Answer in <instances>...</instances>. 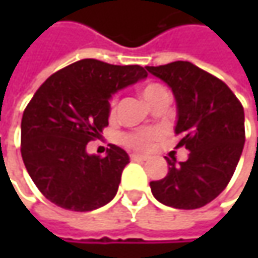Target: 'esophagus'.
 I'll use <instances>...</instances> for the list:
<instances>
[{
  "instance_id": "1",
  "label": "esophagus",
  "mask_w": 258,
  "mask_h": 258,
  "mask_svg": "<svg viewBox=\"0 0 258 258\" xmlns=\"http://www.w3.org/2000/svg\"><path fill=\"white\" fill-rule=\"evenodd\" d=\"M146 158H148V157H146L145 154H133V155H131V160H133V161H145Z\"/></svg>"
}]
</instances>
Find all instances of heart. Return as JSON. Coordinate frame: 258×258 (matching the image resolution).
<instances>
[{
    "mask_svg": "<svg viewBox=\"0 0 258 258\" xmlns=\"http://www.w3.org/2000/svg\"><path fill=\"white\" fill-rule=\"evenodd\" d=\"M161 89L160 85L157 83H151V85H146L143 89H142V95L143 98H148L151 94H154L155 91ZM154 139V133H149V131H140V133H134V134H128L125 137V142L128 143L130 146H134V148H146L149 145V142Z\"/></svg>",
    "mask_w": 258,
    "mask_h": 258,
    "instance_id": "obj_1",
    "label": "heart"
}]
</instances>
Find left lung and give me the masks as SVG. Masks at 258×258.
<instances>
[{"label":"left lung","mask_w":258,"mask_h":258,"mask_svg":"<svg viewBox=\"0 0 258 258\" xmlns=\"http://www.w3.org/2000/svg\"><path fill=\"white\" fill-rule=\"evenodd\" d=\"M173 92L178 146L188 160H167L166 178L152 180L154 197L176 209H197L221 194L232 179L245 143L243 107L218 78L186 61L146 67Z\"/></svg>","instance_id":"obj_1"}]
</instances>
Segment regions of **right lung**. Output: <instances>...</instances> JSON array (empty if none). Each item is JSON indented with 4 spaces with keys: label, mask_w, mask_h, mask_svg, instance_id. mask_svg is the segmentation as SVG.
Segmentation results:
<instances>
[{
    "label": "right lung",
    "mask_w": 258,
    "mask_h": 258,
    "mask_svg": "<svg viewBox=\"0 0 258 258\" xmlns=\"http://www.w3.org/2000/svg\"><path fill=\"white\" fill-rule=\"evenodd\" d=\"M146 78L140 66L80 59L37 89L22 116L21 152L31 179L47 200L88 212L116 196L128 154L112 145L101 158L88 154L86 145L109 125L112 95Z\"/></svg>",
    "instance_id": "add662e5"
}]
</instances>
